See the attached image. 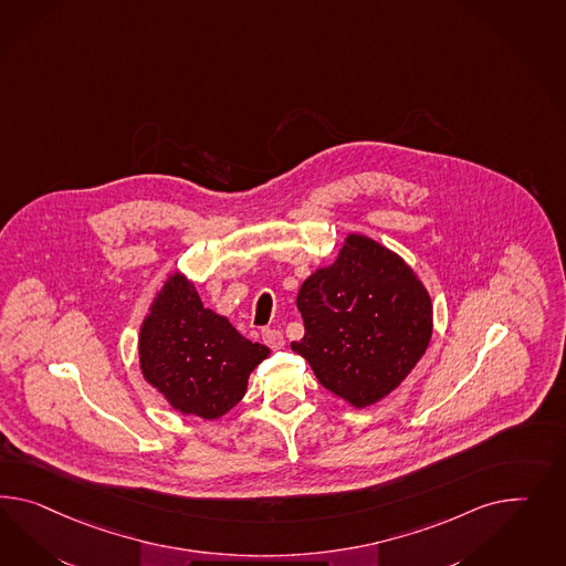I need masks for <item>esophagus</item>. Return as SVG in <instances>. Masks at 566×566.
Masks as SVG:
<instances>
[{"label":"esophagus","mask_w":566,"mask_h":566,"mask_svg":"<svg viewBox=\"0 0 566 566\" xmlns=\"http://www.w3.org/2000/svg\"><path fill=\"white\" fill-rule=\"evenodd\" d=\"M261 337H263V342L272 348V350H280V348H284V336H282V332L280 329H263L261 332Z\"/></svg>","instance_id":"esophagus-1"}]
</instances>
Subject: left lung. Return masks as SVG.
<instances>
[{
  "mask_svg": "<svg viewBox=\"0 0 566 566\" xmlns=\"http://www.w3.org/2000/svg\"><path fill=\"white\" fill-rule=\"evenodd\" d=\"M296 306L305 336L292 342L337 398L365 408L403 381L427 352L432 305L410 265L350 234L336 263L308 275Z\"/></svg>",
  "mask_w": 566,
  "mask_h": 566,
  "instance_id": "obj_1",
  "label": "left lung"
}]
</instances>
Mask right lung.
<instances>
[{
	"instance_id": "add662e5",
	"label": "right lung",
	"mask_w": 566,
	"mask_h": 566,
	"mask_svg": "<svg viewBox=\"0 0 566 566\" xmlns=\"http://www.w3.org/2000/svg\"><path fill=\"white\" fill-rule=\"evenodd\" d=\"M268 354V346L203 308L184 274L168 277L139 332L144 379L175 410L206 420L220 418L243 399L251 370Z\"/></svg>"
}]
</instances>
